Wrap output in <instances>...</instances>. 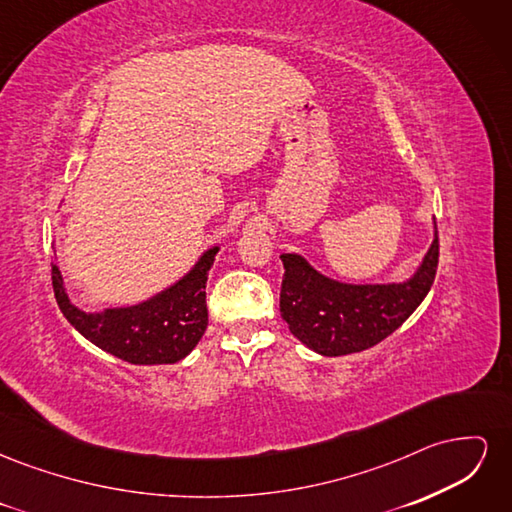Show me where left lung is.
I'll return each mask as SVG.
<instances>
[{"label": "left lung", "instance_id": "8db88e82", "mask_svg": "<svg viewBox=\"0 0 512 512\" xmlns=\"http://www.w3.org/2000/svg\"><path fill=\"white\" fill-rule=\"evenodd\" d=\"M438 228L421 265L404 282L346 284L314 269L301 254H282L280 312L290 333L322 356L361 352L382 342L423 303L438 269Z\"/></svg>", "mask_w": 512, "mask_h": 512}]
</instances>
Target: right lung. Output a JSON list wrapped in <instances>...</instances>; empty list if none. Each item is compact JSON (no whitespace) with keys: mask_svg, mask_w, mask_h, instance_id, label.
I'll list each match as a JSON object with an SVG mask.
<instances>
[{"mask_svg":"<svg viewBox=\"0 0 512 512\" xmlns=\"http://www.w3.org/2000/svg\"><path fill=\"white\" fill-rule=\"evenodd\" d=\"M218 252L220 245L209 247L188 273L153 297L134 305L106 307L102 312H85L70 301L64 275L53 262L55 299L61 314L76 331L117 359L132 365L179 363L207 331L205 288Z\"/></svg>","mask_w":512,"mask_h":512,"instance_id":"add662e5","label":"right lung"}]
</instances>
